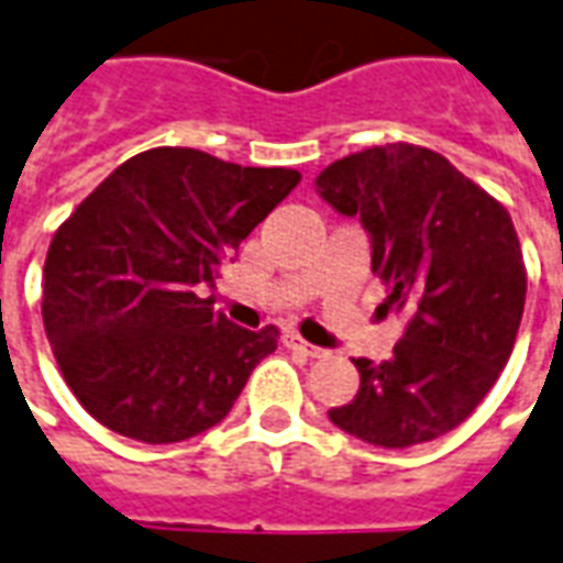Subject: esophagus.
<instances>
[{"mask_svg": "<svg viewBox=\"0 0 563 563\" xmlns=\"http://www.w3.org/2000/svg\"><path fill=\"white\" fill-rule=\"evenodd\" d=\"M288 349L306 354V357H324L327 354L324 349H318V345H312V342H306L300 333H288Z\"/></svg>", "mask_w": 563, "mask_h": 563, "instance_id": "1", "label": "esophagus"}]
</instances>
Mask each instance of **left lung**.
<instances>
[{
  "label": "left lung",
  "instance_id": "left-lung-1",
  "mask_svg": "<svg viewBox=\"0 0 563 563\" xmlns=\"http://www.w3.org/2000/svg\"><path fill=\"white\" fill-rule=\"evenodd\" d=\"M318 194L373 239L388 309L409 314L382 364L330 421L382 449H409L473 416L512 354L528 273L509 211L430 147L394 142L318 175Z\"/></svg>",
  "mask_w": 563,
  "mask_h": 563
}]
</instances>
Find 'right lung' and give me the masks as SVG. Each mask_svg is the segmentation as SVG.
Masks as SVG:
<instances>
[{
    "mask_svg": "<svg viewBox=\"0 0 563 563\" xmlns=\"http://www.w3.org/2000/svg\"><path fill=\"white\" fill-rule=\"evenodd\" d=\"M297 185V169L151 147L59 224L42 318L59 373L99 424L163 445L224 421L278 330L230 324L199 288Z\"/></svg>",
    "mask_w": 563,
    "mask_h": 563,
    "instance_id": "right-lung-1",
    "label": "right lung"
}]
</instances>
